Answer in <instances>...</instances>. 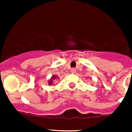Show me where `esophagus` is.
<instances>
[{
	"label": "esophagus",
	"mask_w": 132,
	"mask_h": 132,
	"mask_svg": "<svg viewBox=\"0 0 132 132\" xmlns=\"http://www.w3.org/2000/svg\"><path fill=\"white\" fill-rule=\"evenodd\" d=\"M71 71L72 73H76V69L75 68H73L71 69Z\"/></svg>",
	"instance_id": "esophagus-1"
}]
</instances>
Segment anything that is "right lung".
<instances>
[{
    "label": "right lung",
    "instance_id": "add662e5",
    "mask_svg": "<svg viewBox=\"0 0 132 132\" xmlns=\"http://www.w3.org/2000/svg\"><path fill=\"white\" fill-rule=\"evenodd\" d=\"M56 78H57V77H55V76H54V75H53V76L52 77V79H51V80L49 81V85H52V83H53V80H54V79H56Z\"/></svg>",
    "mask_w": 132,
    "mask_h": 132
}]
</instances>
